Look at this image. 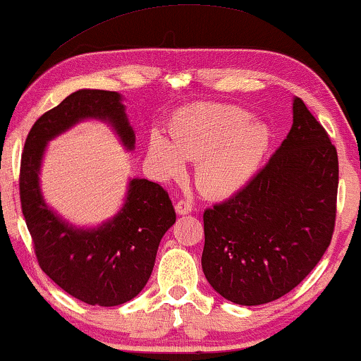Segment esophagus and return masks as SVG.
<instances>
[{
	"label": "esophagus",
	"instance_id": "1",
	"mask_svg": "<svg viewBox=\"0 0 361 361\" xmlns=\"http://www.w3.org/2000/svg\"><path fill=\"white\" fill-rule=\"evenodd\" d=\"M194 210V204L190 202V200H179V202L176 204V212L179 215H185Z\"/></svg>",
	"mask_w": 361,
	"mask_h": 361
}]
</instances>
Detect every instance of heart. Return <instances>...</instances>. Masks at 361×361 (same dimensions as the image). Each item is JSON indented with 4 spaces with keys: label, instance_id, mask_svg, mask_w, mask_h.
<instances>
[{
    "label": "heart",
    "instance_id": "heart-1",
    "mask_svg": "<svg viewBox=\"0 0 361 361\" xmlns=\"http://www.w3.org/2000/svg\"><path fill=\"white\" fill-rule=\"evenodd\" d=\"M171 139L154 130L149 156L167 177L185 171V159L197 161L195 179L205 194L226 197L247 184L270 144L265 123L242 107L202 102L185 107L171 123Z\"/></svg>",
    "mask_w": 361,
    "mask_h": 361
}]
</instances>
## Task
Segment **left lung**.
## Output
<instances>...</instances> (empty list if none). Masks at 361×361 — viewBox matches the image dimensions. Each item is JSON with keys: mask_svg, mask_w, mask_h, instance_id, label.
Returning a JSON list of instances; mask_svg holds the SVG:
<instances>
[{"mask_svg": "<svg viewBox=\"0 0 361 361\" xmlns=\"http://www.w3.org/2000/svg\"><path fill=\"white\" fill-rule=\"evenodd\" d=\"M336 190V149L295 97L292 129L264 169L205 209L202 270L215 292L238 305H262L297 287L329 249Z\"/></svg>", "mask_w": 361, "mask_h": 361, "instance_id": "left-lung-1", "label": "left lung"}]
</instances>
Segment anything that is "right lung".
<instances>
[{
    "label": "right lung",
    "mask_w": 361,
    "mask_h": 361,
    "mask_svg": "<svg viewBox=\"0 0 361 361\" xmlns=\"http://www.w3.org/2000/svg\"><path fill=\"white\" fill-rule=\"evenodd\" d=\"M82 119L106 121L124 146L134 149L135 135L119 92H73L44 112L27 134L20 169L21 210L41 270L78 300L116 307L134 298L147 283L161 238L176 222V210L161 185L133 179L124 207L97 228L73 227L54 214L39 189L46 144Z\"/></svg>",
    "instance_id": "add662e5"
}]
</instances>
